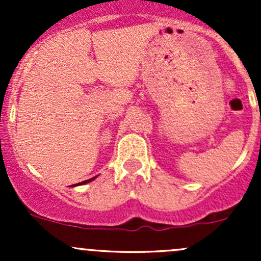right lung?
<instances>
[{
    "label": "right lung",
    "instance_id": "add662e5",
    "mask_svg": "<svg viewBox=\"0 0 261 261\" xmlns=\"http://www.w3.org/2000/svg\"><path fill=\"white\" fill-rule=\"evenodd\" d=\"M96 178H97V177H93V178H91V179H88V180H83V181H81V183L73 184V186H70V187H75V186H82V184H87V183H89V181L94 180V179H96Z\"/></svg>",
    "mask_w": 261,
    "mask_h": 261
}]
</instances>
